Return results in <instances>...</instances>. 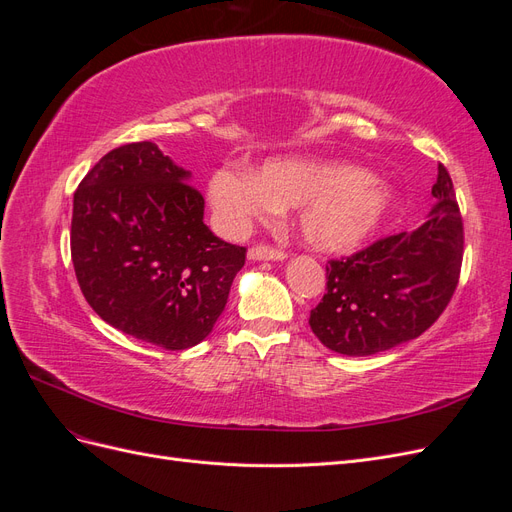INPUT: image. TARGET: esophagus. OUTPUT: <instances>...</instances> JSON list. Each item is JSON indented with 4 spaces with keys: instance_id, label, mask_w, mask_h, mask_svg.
<instances>
[{
    "instance_id": "esophagus-1",
    "label": "esophagus",
    "mask_w": 512,
    "mask_h": 512,
    "mask_svg": "<svg viewBox=\"0 0 512 512\" xmlns=\"http://www.w3.org/2000/svg\"><path fill=\"white\" fill-rule=\"evenodd\" d=\"M247 258L250 260H286V252L275 250V247H267V245H254L247 250Z\"/></svg>"
}]
</instances>
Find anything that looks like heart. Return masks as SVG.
I'll return each instance as SVG.
<instances>
[{
	"label": "heart",
	"mask_w": 512,
	"mask_h": 512,
	"mask_svg": "<svg viewBox=\"0 0 512 512\" xmlns=\"http://www.w3.org/2000/svg\"><path fill=\"white\" fill-rule=\"evenodd\" d=\"M209 203L228 232H245L297 205L303 243L322 254H352L374 239L395 194L365 170L314 158H271L258 170L222 166L209 177Z\"/></svg>",
	"instance_id": "heart-1"
}]
</instances>
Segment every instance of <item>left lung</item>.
Instances as JSON below:
<instances>
[{
    "instance_id": "8db88e82",
    "label": "left lung",
    "mask_w": 512,
    "mask_h": 512,
    "mask_svg": "<svg viewBox=\"0 0 512 512\" xmlns=\"http://www.w3.org/2000/svg\"><path fill=\"white\" fill-rule=\"evenodd\" d=\"M431 196L425 224L329 262L327 292L309 314V327L329 350L346 356L391 350L425 333L444 312L459 282L463 224L442 164Z\"/></svg>"
}]
</instances>
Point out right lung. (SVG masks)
<instances>
[{
	"label": "right lung",
	"instance_id": "obj_1",
	"mask_svg": "<svg viewBox=\"0 0 512 512\" xmlns=\"http://www.w3.org/2000/svg\"><path fill=\"white\" fill-rule=\"evenodd\" d=\"M156 143L108 151L74 192L70 250L91 309L166 350L203 342L224 312L245 247L215 237L205 198Z\"/></svg>",
	"mask_w": 512,
	"mask_h": 512
}]
</instances>
